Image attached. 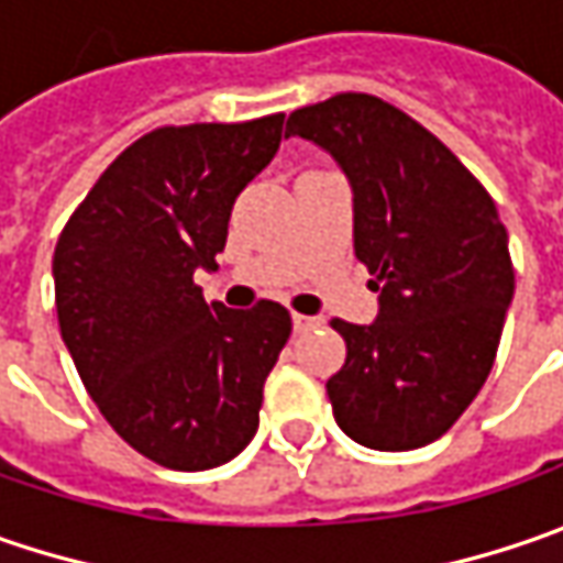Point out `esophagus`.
I'll use <instances>...</instances> for the list:
<instances>
[{
    "instance_id": "obj_1",
    "label": "esophagus",
    "mask_w": 563,
    "mask_h": 563,
    "mask_svg": "<svg viewBox=\"0 0 563 563\" xmlns=\"http://www.w3.org/2000/svg\"><path fill=\"white\" fill-rule=\"evenodd\" d=\"M321 324V318H311V314H292V328L296 333H306V330L318 328Z\"/></svg>"
}]
</instances>
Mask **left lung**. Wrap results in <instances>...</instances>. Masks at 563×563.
<instances>
[{"label":"left lung","instance_id":"left-lung-1","mask_svg":"<svg viewBox=\"0 0 563 563\" xmlns=\"http://www.w3.org/2000/svg\"><path fill=\"white\" fill-rule=\"evenodd\" d=\"M289 135L346 173L355 257L380 292L375 324L330 321L346 340L328 380L333 419L372 451L426 448L476 400L498 355L514 299L498 208L451 147L372 93L289 112Z\"/></svg>","mask_w":563,"mask_h":563}]
</instances>
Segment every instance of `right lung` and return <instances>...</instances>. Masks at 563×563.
<instances>
[{
  "mask_svg": "<svg viewBox=\"0 0 563 563\" xmlns=\"http://www.w3.org/2000/svg\"><path fill=\"white\" fill-rule=\"evenodd\" d=\"M280 137L283 112L154 129L103 169L56 242V314L87 394L166 470H213L245 451L289 340L280 302L208 306L195 283L217 267L235 198Z\"/></svg>",
  "mask_w": 563,
  "mask_h": 563,
  "instance_id": "right-lung-1",
  "label": "right lung"
}]
</instances>
